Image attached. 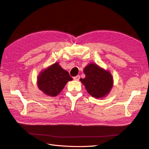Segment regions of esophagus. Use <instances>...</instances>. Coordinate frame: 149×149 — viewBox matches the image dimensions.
I'll use <instances>...</instances> for the list:
<instances>
[{"label":"esophagus","instance_id":"obj_1","mask_svg":"<svg viewBox=\"0 0 149 149\" xmlns=\"http://www.w3.org/2000/svg\"><path fill=\"white\" fill-rule=\"evenodd\" d=\"M73 79H74V80H75V81H79V79H80V76H79V75L76 76H74V77H73Z\"/></svg>","mask_w":149,"mask_h":149}]
</instances>
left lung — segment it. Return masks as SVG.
I'll use <instances>...</instances> for the list:
<instances>
[{
    "label": "left lung",
    "mask_w": 149,
    "mask_h": 149,
    "mask_svg": "<svg viewBox=\"0 0 149 149\" xmlns=\"http://www.w3.org/2000/svg\"><path fill=\"white\" fill-rule=\"evenodd\" d=\"M85 78L80 81L85 86L87 92L93 97L100 98L105 96L112 87L113 79L109 71H105L94 63L84 68Z\"/></svg>",
    "instance_id": "1"
}]
</instances>
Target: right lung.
Listing matches in <instances>:
<instances>
[{"label": "right lung", "instance_id": "right-lung-1", "mask_svg": "<svg viewBox=\"0 0 149 149\" xmlns=\"http://www.w3.org/2000/svg\"><path fill=\"white\" fill-rule=\"evenodd\" d=\"M72 79L68 72L56 63L40 74L37 83L39 89L45 94L56 96L63 89L67 82Z\"/></svg>", "mask_w": 149, "mask_h": 149}]
</instances>
